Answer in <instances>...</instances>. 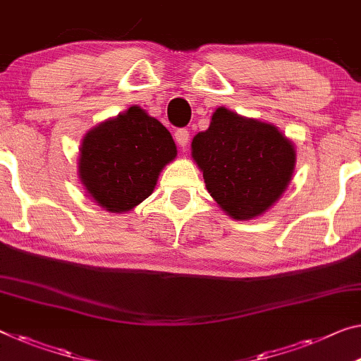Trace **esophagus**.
<instances>
[{
    "label": "esophagus",
    "mask_w": 361,
    "mask_h": 361,
    "mask_svg": "<svg viewBox=\"0 0 361 361\" xmlns=\"http://www.w3.org/2000/svg\"><path fill=\"white\" fill-rule=\"evenodd\" d=\"M174 138H176V142H177V145L179 147H187V143H188V140H190V134H188V130L187 129H179L174 134Z\"/></svg>",
    "instance_id": "34e87169"
}]
</instances>
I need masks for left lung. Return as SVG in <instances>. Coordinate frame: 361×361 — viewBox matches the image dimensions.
<instances>
[{"label":"left lung","instance_id":"8db88e82","mask_svg":"<svg viewBox=\"0 0 361 361\" xmlns=\"http://www.w3.org/2000/svg\"><path fill=\"white\" fill-rule=\"evenodd\" d=\"M209 195L237 221L255 219L289 187L297 152L279 127L219 106L192 140Z\"/></svg>","mask_w":361,"mask_h":361}]
</instances>
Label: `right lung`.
Here are the masks:
<instances>
[{"label": "right lung", "instance_id": "1", "mask_svg": "<svg viewBox=\"0 0 361 361\" xmlns=\"http://www.w3.org/2000/svg\"><path fill=\"white\" fill-rule=\"evenodd\" d=\"M176 157L169 130L145 109L130 106L82 138L77 176L99 207L127 213L152 195L159 173Z\"/></svg>", "mask_w": 361, "mask_h": 361}]
</instances>
